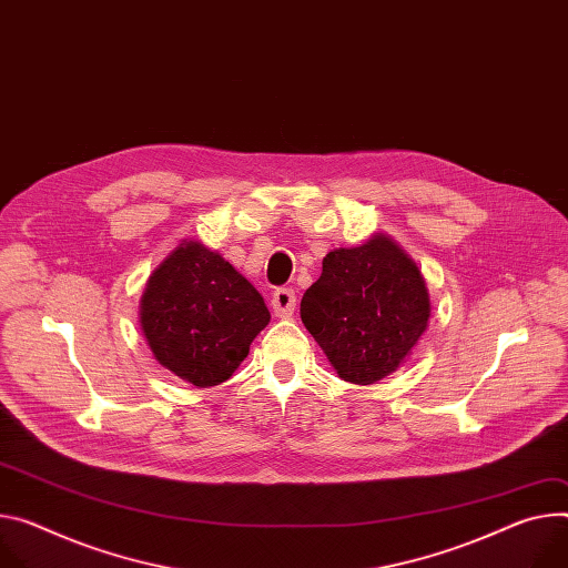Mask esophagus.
<instances>
[{
  "label": "esophagus",
  "instance_id": "1",
  "mask_svg": "<svg viewBox=\"0 0 568 568\" xmlns=\"http://www.w3.org/2000/svg\"><path fill=\"white\" fill-rule=\"evenodd\" d=\"M296 307V294L292 287H278L274 294H272V311L276 317H292Z\"/></svg>",
  "mask_w": 568,
  "mask_h": 568
}]
</instances>
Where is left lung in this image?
Listing matches in <instances>:
<instances>
[{
	"instance_id": "left-lung-1",
	"label": "left lung",
	"mask_w": 568,
	"mask_h": 568,
	"mask_svg": "<svg viewBox=\"0 0 568 568\" xmlns=\"http://www.w3.org/2000/svg\"><path fill=\"white\" fill-rule=\"evenodd\" d=\"M301 298V322L339 378L372 385L415 348L430 317L422 272L385 235L335 248Z\"/></svg>"
}]
</instances>
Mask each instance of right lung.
Here are the masks:
<instances>
[{
    "label": "right lung",
    "instance_id": "obj_1",
    "mask_svg": "<svg viewBox=\"0 0 568 568\" xmlns=\"http://www.w3.org/2000/svg\"><path fill=\"white\" fill-rule=\"evenodd\" d=\"M140 324L163 367L196 387H213L240 367L253 337L270 324V311L220 253L183 242L149 276Z\"/></svg>",
    "mask_w": 568,
    "mask_h": 568
}]
</instances>
